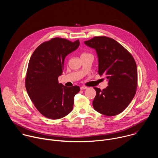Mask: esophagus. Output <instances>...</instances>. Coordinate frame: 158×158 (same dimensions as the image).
<instances>
[{
  "label": "esophagus",
  "mask_w": 158,
  "mask_h": 158,
  "mask_svg": "<svg viewBox=\"0 0 158 158\" xmlns=\"http://www.w3.org/2000/svg\"><path fill=\"white\" fill-rule=\"evenodd\" d=\"M87 87L86 86H84V85H82L81 87V90H84V89H86Z\"/></svg>",
  "instance_id": "34e87169"
}]
</instances>
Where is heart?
<instances>
[{
    "label": "heart",
    "instance_id": "b5f03b06",
    "mask_svg": "<svg viewBox=\"0 0 158 158\" xmlns=\"http://www.w3.org/2000/svg\"><path fill=\"white\" fill-rule=\"evenodd\" d=\"M86 54H87V53H83V54H82V55H81V56H83V55H86Z\"/></svg>",
    "mask_w": 158,
    "mask_h": 158
}]
</instances>
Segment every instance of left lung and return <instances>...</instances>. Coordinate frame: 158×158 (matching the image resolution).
Returning a JSON list of instances; mask_svg holds the SVG:
<instances>
[{
  "mask_svg": "<svg viewBox=\"0 0 158 158\" xmlns=\"http://www.w3.org/2000/svg\"><path fill=\"white\" fill-rule=\"evenodd\" d=\"M96 50L98 57V74L104 76L108 86L102 91L94 87L96 96L94 109L107 116L123 112L136 92L137 66L132 55L114 39L105 36L95 37L84 41Z\"/></svg>",
  "mask_w": 158,
  "mask_h": 158,
  "instance_id": "left-lung-1",
  "label": "left lung"
}]
</instances>
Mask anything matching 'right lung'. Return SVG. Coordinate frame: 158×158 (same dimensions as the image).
Here are the masks:
<instances>
[{
    "mask_svg": "<svg viewBox=\"0 0 158 158\" xmlns=\"http://www.w3.org/2000/svg\"><path fill=\"white\" fill-rule=\"evenodd\" d=\"M56 37L43 42L33 52L29 62L26 78L27 92L35 107L49 119H60L72 111L74 96L80 91L77 85L67 87L59 83L65 57L79 46Z\"/></svg>",
    "mask_w": 158,
    "mask_h": 158,
    "instance_id": "add662e5",
    "label": "right lung"
}]
</instances>
